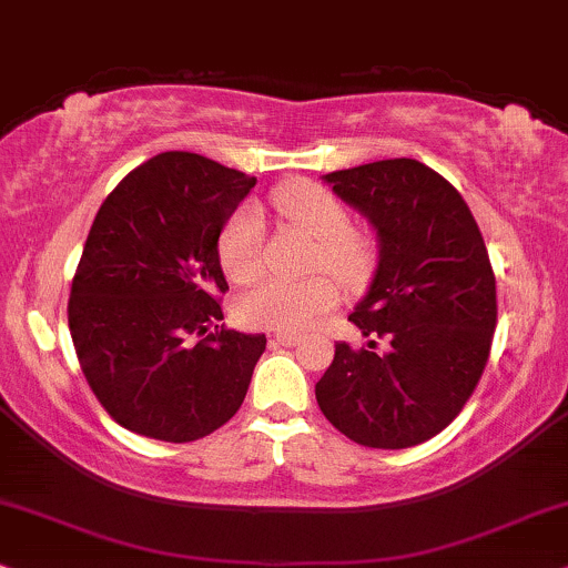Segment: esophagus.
Segmentation results:
<instances>
[{"label":"esophagus","mask_w":568,"mask_h":568,"mask_svg":"<svg viewBox=\"0 0 568 568\" xmlns=\"http://www.w3.org/2000/svg\"><path fill=\"white\" fill-rule=\"evenodd\" d=\"M300 339H303V337H300V334H295V332H276V334H273V342H276V345H284V347L297 345Z\"/></svg>","instance_id":"esophagus-1"}]
</instances>
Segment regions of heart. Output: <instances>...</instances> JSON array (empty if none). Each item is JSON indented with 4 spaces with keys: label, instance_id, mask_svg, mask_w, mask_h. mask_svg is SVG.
Returning <instances> with one entry per match:
<instances>
[{
    "label": "heart",
    "instance_id": "1",
    "mask_svg": "<svg viewBox=\"0 0 568 568\" xmlns=\"http://www.w3.org/2000/svg\"><path fill=\"white\" fill-rule=\"evenodd\" d=\"M273 205L286 221L318 240L313 255L316 268L337 273L342 282H358L371 268L374 247L368 234L349 226L342 202L313 181H292L273 194ZM265 223L261 210L244 205L223 223L219 234V261L234 282H252L263 271ZM339 303L332 278L313 276L305 282L268 278L236 300V313L247 326L273 332H303Z\"/></svg>",
    "mask_w": 568,
    "mask_h": 568
}]
</instances>
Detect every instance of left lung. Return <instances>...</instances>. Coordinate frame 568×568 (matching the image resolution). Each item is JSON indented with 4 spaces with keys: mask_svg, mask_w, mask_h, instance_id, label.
I'll return each mask as SVG.
<instances>
[{
    "mask_svg": "<svg viewBox=\"0 0 568 568\" xmlns=\"http://www.w3.org/2000/svg\"><path fill=\"white\" fill-rule=\"evenodd\" d=\"M324 181L376 229L379 265L349 313L368 347L337 342L318 408L358 445H422L458 416L487 366L498 297L485 240L458 189L418 160H376Z\"/></svg>",
    "mask_w": 568,
    "mask_h": 568,
    "instance_id": "1",
    "label": "left lung"
}]
</instances>
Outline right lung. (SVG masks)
I'll use <instances>...</instances> for the list:
<instances>
[{
	"instance_id": "add662e5",
	"label": "right lung",
	"mask_w": 568,
	"mask_h": 568,
	"mask_svg": "<svg viewBox=\"0 0 568 568\" xmlns=\"http://www.w3.org/2000/svg\"><path fill=\"white\" fill-rule=\"evenodd\" d=\"M252 186L215 160L163 152L102 202L68 326L91 392L123 429L192 443L240 410L265 334L219 326V234Z\"/></svg>"
}]
</instances>
